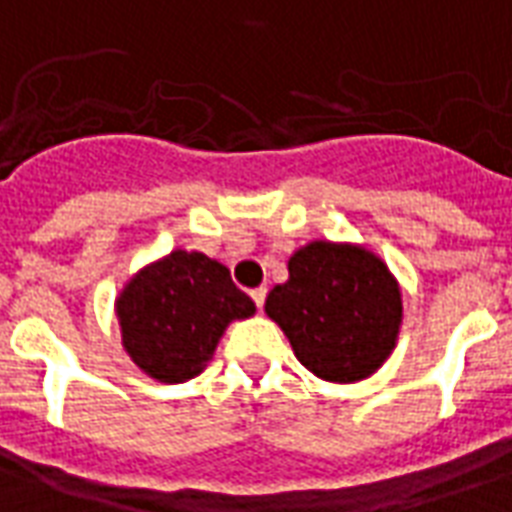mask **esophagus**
Wrapping results in <instances>:
<instances>
[{
	"label": "esophagus",
	"instance_id": "1",
	"mask_svg": "<svg viewBox=\"0 0 512 512\" xmlns=\"http://www.w3.org/2000/svg\"><path fill=\"white\" fill-rule=\"evenodd\" d=\"M251 297H253V302H256V308H264V300H267V289H264V286H259V289H253Z\"/></svg>",
	"mask_w": 512,
	"mask_h": 512
}]
</instances>
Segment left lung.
<instances>
[{
	"label": "left lung",
	"mask_w": 512,
	"mask_h": 512,
	"mask_svg": "<svg viewBox=\"0 0 512 512\" xmlns=\"http://www.w3.org/2000/svg\"><path fill=\"white\" fill-rule=\"evenodd\" d=\"M264 311L311 374L341 384L382 368L404 319L387 264L360 245L327 240L294 253L289 281L267 294Z\"/></svg>",
	"instance_id": "8db88e82"
}]
</instances>
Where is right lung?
I'll return each instance as SVG.
<instances>
[{"instance_id":"add662e5","label":"right lung","mask_w":512,"mask_h":512,"mask_svg":"<svg viewBox=\"0 0 512 512\" xmlns=\"http://www.w3.org/2000/svg\"><path fill=\"white\" fill-rule=\"evenodd\" d=\"M253 313L256 305L234 286L229 270L199 251H171L152 261L117 297L125 352L166 384L199 376L226 327Z\"/></svg>"}]
</instances>
